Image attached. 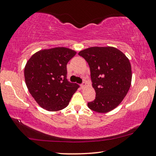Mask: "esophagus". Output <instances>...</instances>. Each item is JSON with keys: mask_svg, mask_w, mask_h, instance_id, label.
I'll list each match as a JSON object with an SVG mask.
<instances>
[{"mask_svg": "<svg viewBox=\"0 0 156 156\" xmlns=\"http://www.w3.org/2000/svg\"><path fill=\"white\" fill-rule=\"evenodd\" d=\"M80 86H81V88H85L86 87V83L85 82H82L80 84Z\"/></svg>", "mask_w": 156, "mask_h": 156, "instance_id": "34e87169", "label": "esophagus"}]
</instances>
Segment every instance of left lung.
<instances>
[{
  "label": "left lung",
  "mask_w": 156,
  "mask_h": 156,
  "mask_svg": "<svg viewBox=\"0 0 156 156\" xmlns=\"http://www.w3.org/2000/svg\"><path fill=\"white\" fill-rule=\"evenodd\" d=\"M90 67L95 98L88 108L98 113L112 111L128 93L132 80L129 59L116 48L90 47L79 52Z\"/></svg>",
  "instance_id": "8db88e82"
}]
</instances>
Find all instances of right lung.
Returning a JSON list of instances; mask_svg holds the SVG:
<instances>
[{"mask_svg": "<svg viewBox=\"0 0 156 156\" xmlns=\"http://www.w3.org/2000/svg\"><path fill=\"white\" fill-rule=\"evenodd\" d=\"M75 54L68 48L55 47L36 52L26 63V84L43 109L55 112L66 108L80 87L67 80V64Z\"/></svg>", "mask_w": 156, "mask_h": 156, "instance_id": "right-lung-1", "label": "right lung"}]
</instances>
